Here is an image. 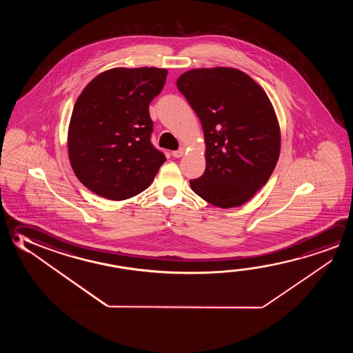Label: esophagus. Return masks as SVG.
Returning <instances> with one entry per match:
<instances>
[{
	"label": "esophagus",
	"mask_w": 353,
	"mask_h": 353,
	"mask_svg": "<svg viewBox=\"0 0 353 353\" xmlns=\"http://www.w3.org/2000/svg\"><path fill=\"white\" fill-rule=\"evenodd\" d=\"M183 154H185V149L183 148H181L179 150L172 151V157H176V159L183 157Z\"/></svg>",
	"instance_id": "obj_1"
}]
</instances>
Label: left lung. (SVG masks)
<instances>
[{"instance_id": "obj_1", "label": "left lung", "mask_w": 353, "mask_h": 353, "mask_svg": "<svg viewBox=\"0 0 353 353\" xmlns=\"http://www.w3.org/2000/svg\"><path fill=\"white\" fill-rule=\"evenodd\" d=\"M177 88L202 123L205 171L190 181L204 201L232 208L248 202L271 177L281 150L277 117L265 91L243 71L190 70Z\"/></svg>"}]
</instances>
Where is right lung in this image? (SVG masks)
Returning a JSON list of instances; mask_svg holds the SVG:
<instances>
[{
  "label": "right lung",
  "instance_id": "1",
  "mask_svg": "<svg viewBox=\"0 0 353 353\" xmlns=\"http://www.w3.org/2000/svg\"><path fill=\"white\" fill-rule=\"evenodd\" d=\"M168 70L110 69L90 82L70 121V162L77 179L99 196L123 201L150 185L165 154L151 144L149 105Z\"/></svg>",
  "mask_w": 353,
  "mask_h": 353
}]
</instances>
